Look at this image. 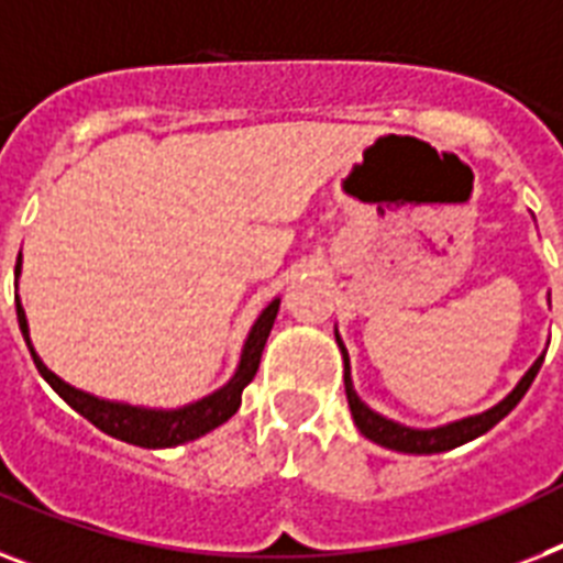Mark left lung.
Masks as SVG:
<instances>
[{"instance_id": "left-lung-1", "label": "left lung", "mask_w": 563, "mask_h": 563, "mask_svg": "<svg viewBox=\"0 0 563 563\" xmlns=\"http://www.w3.org/2000/svg\"><path fill=\"white\" fill-rule=\"evenodd\" d=\"M339 347H342V356H345V391H347V402H351V415H354V422L356 429L365 434L368 440H374V443L385 445V449H394V452H406V454H438V452H449V449H457V445L468 443V440L481 438V434H486L489 429H495L500 420H504L509 411H512L518 402L523 399V394L529 391V385H532V379L538 376V371H541V360L532 365V368L527 371V376H523L521 383L515 385V391L509 394V397L504 399V402H498L495 408H489V411H483V415L477 417H466V420H457V422H449V426H443V429H429V431H420V429H406V426H399V422L394 420H385V417H379L376 411H371L365 402H362L360 397L354 394V388H351V365H347V351L345 345H342V339L336 336Z\"/></svg>"}]
</instances>
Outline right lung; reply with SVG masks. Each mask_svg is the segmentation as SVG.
Segmentation results:
<instances>
[{
  "instance_id": "add662e5",
  "label": "right lung",
  "mask_w": 563,
  "mask_h": 563,
  "mask_svg": "<svg viewBox=\"0 0 563 563\" xmlns=\"http://www.w3.org/2000/svg\"><path fill=\"white\" fill-rule=\"evenodd\" d=\"M16 273H20V262H16ZM278 313V299L271 301L264 313L258 316V322L253 324V331L247 336V345H244V354H241V365L235 371L230 383L221 388V391L209 394V397L198 399L192 406H184L178 411H148V408H134V406H120V402H109V399H97L86 391H77L68 383H63L57 374H51L45 365H42L40 356L34 354L31 347V339H27V322L25 310L16 301V316H20L22 336L27 342V351L34 356V365L45 383L59 394V397L68 402V406L77 411V415L86 417L91 426H97L100 431H106L109 438H118L123 443L143 445V449H166V445L189 443V440L203 438L207 431L224 426L241 406V391L253 383L255 371H258V362H262L264 342L271 336V328L276 322Z\"/></svg>"
}]
</instances>
